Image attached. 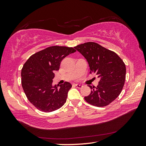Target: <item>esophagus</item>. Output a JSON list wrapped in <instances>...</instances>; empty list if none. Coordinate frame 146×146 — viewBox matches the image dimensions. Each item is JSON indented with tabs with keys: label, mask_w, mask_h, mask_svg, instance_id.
I'll return each mask as SVG.
<instances>
[{
	"label": "esophagus",
	"mask_w": 146,
	"mask_h": 146,
	"mask_svg": "<svg viewBox=\"0 0 146 146\" xmlns=\"http://www.w3.org/2000/svg\"><path fill=\"white\" fill-rule=\"evenodd\" d=\"M75 86H76V87L78 88H82L83 87V85H79V84H75Z\"/></svg>",
	"instance_id": "34e87169"
}]
</instances>
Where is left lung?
<instances>
[{
    "instance_id": "left-lung-1",
    "label": "left lung",
    "mask_w": 146,
    "mask_h": 146,
    "mask_svg": "<svg viewBox=\"0 0 146 146\" xmlns=\"http://www.w3.org/2000/svg\"><path fill=\"white\" fill-rule=\"evenodd\" d=\"M75 48L87 60L90 71L100 78L98 85L88 86L91 93L84 98L94 106L103 107L119 97L124 85L126 67L115 52L94 42H85Z\"/></svg>"
}]
</instances>
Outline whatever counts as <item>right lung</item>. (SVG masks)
I'll use <instances>...</instances> for the list:
<instances>
[{"instance_id":"obj_1","label":"right lung","mask_w":146,"mask_h":146,"mask_svg":"<svg viewBox=\"0 0 146 146\" xmlns=\"http://www.w3.org/2000/svg\"><path fill=\"white\" fill-rule=\"evenodd\" d=\"M76 50L72 47L53 46L31 56L21 70V84L28 100L37 109L51 112L61 108L71 88L68 82L52 86L54 71L65 57Z\"/></svg>"}]
</instances>
